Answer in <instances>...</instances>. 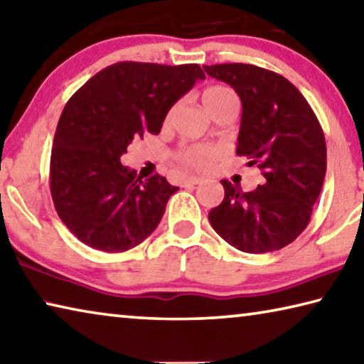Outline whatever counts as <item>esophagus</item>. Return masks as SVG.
I'll use <instances>...</instances> for the list:
<instances>
[{
	"mask_svg": "<svg viewBox=\"0 0 364 364\" xmlns=\"http://www.w3.org/2000/svg\"><path fill=\"white\" fill-rule=\"evenodd\" d=\"M199 183H202L200 178L188 176V178H184V180H183V186H191V184H199Z\"/></svg>",
	"mask_w": 364,
	"mask_h": 364,
	"instance_id": "1",
	"label": "esophagus"
}]
</instances>
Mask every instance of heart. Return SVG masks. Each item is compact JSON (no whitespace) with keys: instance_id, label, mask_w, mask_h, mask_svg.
Here are the masks:
<instances>
[{"instance_id":"b5f03b06","label":"heart","mask_w":364,"mask_h":364,"mask_svg":"<svg viewBox=\"0 0 364 364\" xmlns=\"http://www.w3.org/2000/svg\"><path fill=\"white\" fill-rule=\"evenodd\" d=\"M231 97H234L231 91L225 88V86H218V85L207 86V88L202 91V102H204V106L210 114L220 106V104L231 100ZM173 112H175V106L165 114V119H164L165 125L171 120ZM217 154H218L217 149L212 146H204V144L184 146L176 152V160L183 165V167L202 171L208 168V165L213 162L215 157H217Z\"/></svg>"}]
</instances>
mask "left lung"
I'll return each mask as SVG.
<instances>
[{
	"instance_id": "8db88e82",
	"label": "left lung",
	"mask_w": 364,
	"mask_h": 364,
	"mask_svg": "<svg viewBox=\"0 0 364 364\" xmlns=\"http://www.w3.org/2000/svg\"><path fill=\"white\" fill-rule=\"evenodd\" d=\"M242 102L237 156L262 170L263 184L244 193L221 180L225 199L208 221L225 241L247 254L279 250L310 223L326 175V139L310 104L279 73L252 64L204 65Z\"/></svg>"
}]
</instances>
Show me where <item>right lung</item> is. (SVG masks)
<instances>
[{
  "instance_id": "right-lung-1",
  "label": "right lung",
  "mask_w": 364,
  "mask_h": 364,
  "mask_svg": "<svg viewBox=\"0 0 364 364\" xmlns=\"http://www.w3.org/2000/svg\"><path fill=\"white\" fill-rule=\"evenodd\" d=\"M205 78L197 64L117 63L91 77L60 114L49 188L78 241L125 252L149 237L178 189L159 173L141 180L120 157L134 138L160 133L165 114Z\"/></svg>"
}]
</instances>
